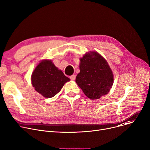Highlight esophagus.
<instances>
[{
    "instance_id": "1",
    "label": "esophagus",
    "mask_w": 150,
    "mask_h": 150,
    "mask_svg": "<svg viewBox=\"0 0 150 150\" xmlns=\"http://www.w3.org/2000/svg\"><path fill=\"white\" fill-rule=\"evenodd\" d=\"M70 79H72V80H75V75H71V76H70Z\"/></svg>"
}]
</instances>
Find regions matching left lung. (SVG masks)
<instances>
[{
    "mask_svg": "<svg viewBox=\"0 0 150 150\" xmlns=\"http://www.w3.org/2000/svg\"><path fill=\"white\" fill-rule=\"evenodd\" d=\"M80 61V72L75 81L86 96L96 99L108 93L113 83V75L105 59L92 52L85 54Z\"/></svg>",
    "mask_w": 150,
    "mask_h": 150,
    "instance_id": "obj_1",
    "label": "left lung"
}]
</instances>
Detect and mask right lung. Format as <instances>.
Here are the masks:
<instances>
[{"mask_svg": "<svg viewBox=\"0 0 150 150\" xmlns=\"http://www.w3.org/2000/svg\"><path fill=\"white\" fill-rule=\"evenodd\" d=\"M70 81L51 60L42 61L34 71L31 81L35 90L46 98L57 95L65 83Z\"/></svg>", "mask_w": 150, "mask_h": 150, "instance_id": "right-lung-1", "label": "right lung"}]
</instances>
